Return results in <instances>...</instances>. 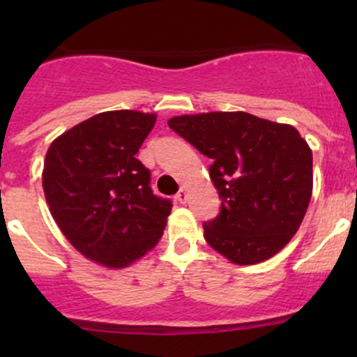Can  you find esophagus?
I'll use <instances>...</instances> for the list:
<instances>
[{
  "label": "esophagus",
  "mask_w": 357,
  "mask_h": 357,
  "mask_svg": "<svg viewBox=\"0 0 357 357\" xmlns=\"http://www.w3.org/2000/svg\"><path fill=\"white\" fill-rule=\"evenodd\" d=\"M176 200H178L179 204H186V200H188V193H186L185 188H181L178 193H176Z\"/></svg>",
  "instance_id": "obj_1"
}]
</instances>
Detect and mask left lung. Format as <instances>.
I'll return each mask as SVG.
<instances>
[{
    "mask_svg": "<svg viewBox=\"0 0 357 357\" xmlns=\"http://www.w3.org/2000/svg\"><path fill=\"white\" fill-rule=\"evenodd\" d=\"M169 128L212 160L221 211L204 222L208 245L242 266L278 254L312 193V152L297 129L247 112L179 115Z\"/></svg>",
    "mask_w": 357,
    "mask_h": 357,
    "instance_id": "8db88e82",
    "label": "left lung"
}]
</instances>
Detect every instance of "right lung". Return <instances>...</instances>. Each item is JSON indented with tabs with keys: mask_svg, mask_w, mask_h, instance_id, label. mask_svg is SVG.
I'll use <instances>...</instances> for the list:
<instances>
[{
	"mask_svg": "<svg viewBox=\"0 0 357 357\" xmlns=\"http://www.w3.org/2000/svg\"><path fill=\"white\" fill-rule=\"evenodd\" d=\"M155 114L112 110L74 126L50 145L43 190L59 228L84 257L126 268L157 245L172 202L153 195L136 158Z\"/></svg>",
	"mask_w": 357,
	"mask_h": 357,
	"instance_id": "right-lung-1",
	"label": "right lung"
}]
</instances>
